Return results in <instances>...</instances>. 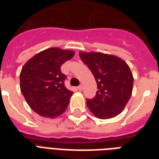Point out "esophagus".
Returning <instances> with one entry per match:
<instances>
[{
  "label": "esophagus",
  "mask_w": 159,
  "mask_h": 159,
  "mask_svg": "<svg viewBox=\"0 0 159 159\" xmlns=\"http://www.w3.org/2000/svg\"><path fill=\"white\" fill-rule=\"evenodd\" d=\"M77 89L79 90V91H82V85H80V86H78V87H77Z\"/></svg>",
  "instance_id": "1"
}]
</instances>
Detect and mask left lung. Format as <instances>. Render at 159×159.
Returning <instances> with one entry per match:
<instances>
[{
    "label": "left lung",
    "mask_w": 159,
    "mask_h": 159,
    "mask_svg": "<svg viewBox=\"0 0 159 159\" xmlns=\"http://www.w3.org/2000/svg\"><path fill=\"white\" fill-rule=\"evenodd\" d=\"M81 59L94 75L97 94L87 99V107L97 118L109 119L118 116L130 98L134 78L124 60L102 53H81Z\"/></svg>",
    "instance_id": "left-lung-1"
}]
</instances>
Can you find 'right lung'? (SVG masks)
I'll return each mask as SVG.
<instances>
[{
    "mask_svg": "<svg viewBox=\"0 0 159 159\" xmlns=\"http://www.w3.org/2000/svg\"><path fill=\"white\" fill-rule=\"evenodd\" d=\"M74 56L72 50L50 48L34 55L20 72V91L32 110L39 116L54 118L67 109L73 92L64 86L61 66Z\"/></svg>",
    "mask_w": 159,
    "mask_h": 159,
    "instance_id": "obj_1",
    "label": "right lung"
}]
</instances>
